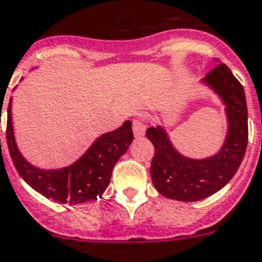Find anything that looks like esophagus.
<instances>
[{"label": "esophagus", "mask_w": 262, "mask_h": 262, "mask_svg": "<svg viewBox=\"0 0 262 262\" xmlns=\"http://www.w3.org/2000/svg\"><path fill=\"white\" fill-rule=\"evenodd\" d=\"M133 131L135 137H143L145 131H146V125L141 119H134L133 120Z\"/></svg>", "instance_id": "obj_1"}]
</instances>
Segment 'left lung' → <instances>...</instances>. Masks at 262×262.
<instances>
[{
	"label": "left lung",
	"instance_id": "obj_1",
	"mask_svg": "<svg viewBox=\"0 0 262 262\" xmlns=\"http://www.w3.org/2000/svg\"><path fill=\"white\" fill-rule=\"evenodd\" d=\"M203 82L225 103L228 135L215 156L193 160L182 156L171 145L161 127H149L147 139L155 146L150 176L159 193L180 202H198L211 196L232 180L245 157L249 125L245 90L225 63L215 64Z\"/></svg>",
	"mask_w": 262,
	"mask_h": 262
}]
</instances>
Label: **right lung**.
Returning a JSON list of instances; mask_svg holds the SVG:
<instances>
[{"instance_id":"1","label":"right lung","mask_w":262,"mask_h":262,"mask_svg":"<svg viewBox=\"0 0 262 262\" xmlns=\"http://www.w3.org/2000/svg\"><path fill=\"white\" fill-rule=\"evenodd\" d=\"M11 103L12 98L8 106L7 143L19 176L38 193L60 204H80L95 200L98 196L101 198L109 185L113 167L133 142L131 121L127 120L120 128L101 135L72 166L59 170H41L27 163L17 149L12 127Z\"/></svg>"}]
</instances>
